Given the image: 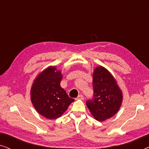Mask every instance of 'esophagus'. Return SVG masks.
<instances>
[{
    "label": "esophagus",
    "instance_id": "34e87169",
    "mask_svg": "<svg viewBox=\"0 0 149 149\" xmlns=\"http://www.w3.org/2000/svg\"><path fill=\"white\" fill-rule=\"evenodd\" d=\"M77 100H84V97H83V95L80 94L78 97H77Z\"/></svg>",
    "mask_w": 149,
    "mask_h": 149
}]
</instances>
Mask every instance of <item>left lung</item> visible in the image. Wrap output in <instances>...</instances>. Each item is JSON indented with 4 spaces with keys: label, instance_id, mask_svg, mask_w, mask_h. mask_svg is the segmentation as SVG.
<instances>
[{
    "label": "left lung",
    "instance_id": "obj_1",
    "mask_svg": "<svg viewBox=\"0 0 149 149\" xmlns=\"http://www.w3.org/2000/svg\"><path fill=\"white\" fill-rule=\"evenodd\" d=\"M93 96L86 101L87 107L97 121H105L117 113L123 95L115 79L102 66H98L93 74Z\"/></svg>",
    "mask_w": 149,
    "mask_h": 149
}]
</instances>
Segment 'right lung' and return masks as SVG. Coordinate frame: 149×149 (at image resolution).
<instances>
[{
  "label": "right lung",
  "mask_w": 149,
  "mask_h": 149,
  "mask_svg": "<svg viewBox=\"0 0 149 149\" xmlns=\"http://www.w3.org/2000/svg\"><path fill=\"white\" fill-rule=\"evenodd\" d=\"M62 75L50 66L36 77L31 87V101L36 111L49 119L61 117L74 101L60 86Z\"/></svg>",
  "instance_id": "1"
}]
</instances>
